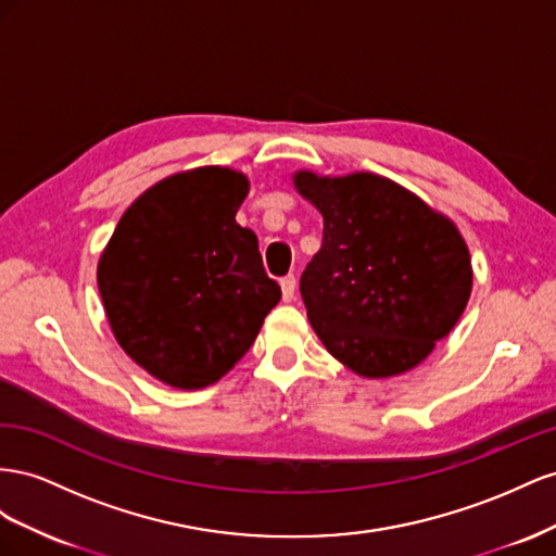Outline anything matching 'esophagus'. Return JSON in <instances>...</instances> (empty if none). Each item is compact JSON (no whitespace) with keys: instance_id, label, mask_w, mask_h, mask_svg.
<instances>
[{"instance_id":"1","label":"esophagus","mask_w":556,"mask_h":556,"mask_svg":"<svg viewBox=\"0 0 556 556\" xmlns=\"http://www.w3.org/2000/svg\"><path fill=\"white\" fill-rule=\"evenodd\" d=\"M279 283H281V298H283V303H291L293 295H295V277L289 275V277H283Z\"/></svg>"}]
</instances>
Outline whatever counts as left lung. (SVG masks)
Masks as SVG:
<instances>
[{"mask_svg":"<svg viewBox=\"0 0 556 556\" xmlns=\"http://www.w3.org/2000/svg\"><path fill=\"white\" fill-rule=\"evenodd\" d=\"M324 216L321 249L300 277L307 319L342 366L368 379L403 375L447 338L472 291L456 224L372 172H293Z\"/></svg>","mask_w":556,"mask_h":556,"instance_id":"1","label":"left lung"}]
</instances>
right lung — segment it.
Masks as SVG:
<instances>
[{
  "label": "right lung",
  "mask_w": 556,
  "mask_h": 556,
  "mask_svg": "<svg viewBox=\"0 0 556 556\" xmlns=\"http://www.w3.org/2000/svg\"><path fill=\"white\" fill-rule=\"evenodd\" d=\"M244 172L204 165L141 193L98 261L116 342L163 384L195 391L235 368L281 300L258 237L235 220Z\"/></svg>",
  "instance_id": "obj_1"
}]
</instances>
